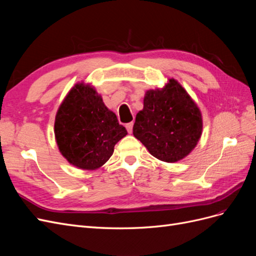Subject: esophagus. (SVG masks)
Wrapping results in <instances>:
<instances>
[{
	"label": "esophagus",
	"mask_w": 256,
	"mask_h": 256,
	"mask_svg": "<svg viewBox=\"0 0 256 256\" xmlns=\"http://www.w3.org/2000/svg\"><path fill=\"white\" fill-rule=\"evenodd\" d=\"M132 128H134V122H128L127 125H126V129H127V131L129 134H131L132 132Z\"/></svg>",
	"instance_id": "esophagus-1"
}]
</instances>
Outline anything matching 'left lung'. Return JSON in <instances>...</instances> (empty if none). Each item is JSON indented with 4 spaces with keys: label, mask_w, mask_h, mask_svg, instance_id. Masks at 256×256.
<instances>
[{
    "label": "left lung",
    "mask_w": 256,
    "mask_h": 256,
    "mask_svg": "<svg viewBox=\"0 0 256 256\" xmlns=\"http://www.w3.org/2000/svg\"><path fill=\"white\" fill-rule=\"evenodd\" d=\"M202 129V114L196 104L180 82L168 79L164 88L145 92L134 136L154 157L172 164L194 150Z\"/></svg>",
    "instance_id": "1"
}]
</instances>
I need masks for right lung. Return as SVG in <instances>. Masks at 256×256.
<instances>
[{
  "label": "right lung",
  "mask_w": 256,
  "mask_h": 256,
  "mask_svg": "<svg viewBox=\"0 0 256 256\" xmlns=\"http://www.w3.org/2000/svg\"><path fill=\"white\" fill-rule=\"evenodd\" d=\"M58 150L69 164L96 170L110 159L126 128L108 109L94 86L76 83L60 104L54 122Z\"/></svg>",
  "instance_id": "add662e5"
}]
</instances>
